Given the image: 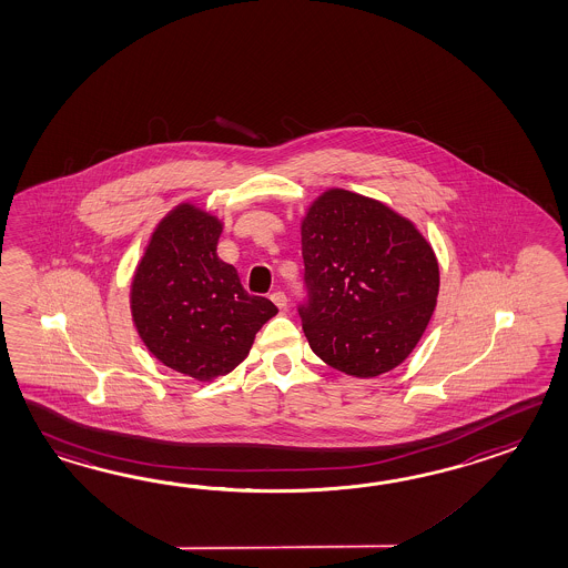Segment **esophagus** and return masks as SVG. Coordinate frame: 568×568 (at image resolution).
Wrapping results in <instances>:
<instances>
[{
    "instance_id": "obj_1",
    "label": "esophagus",
    "mask_w": 568,
    "mask_h": 568,
    "mask_svg": "<svg viewBox=\"0 0 568 568\" xmlns=\"http://www.w3.org/2000/svg\"><path fill=\"white\" fill-rule=\"evenodd\" d=\"M270 298H272V303L276 304L280 311H282V308H286V304H288V298H286V294H284V292H274Z\"/></svg>"
}]
</instances>
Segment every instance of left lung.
Listing matches in <instances>:
<instances>
[{
	"label": "left lung",
	"instance_id": "8db88e82",
	"mask_svg": "<svg viewBox=\"0 0 568 568\" xmlns=\"http://www.w3.org/2000/svg\"><path fill=\"white\" fill-rule=\"evenodd\" d=\"M311 349L331 368L374 378L403 364L434 315L436 251L381 200L329 187L301 223Z\"/></svg>",
	"mask_w": 568,
	"mask_h": 568
}]
</instances>
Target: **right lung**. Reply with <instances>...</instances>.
<instances>
[{
  "label": "right lung",
  "mask_w": 568,
  "mask_h": 568,
  "mask_svg": "<svg viewBox=\"0 0 568 568\" xmlns=\"http://www.w3.org/2000/svg\"><path fill=\"white\" fill-rule=\"evenodd\" d=\"M223 221L180 202L153 229L131 282V315L146 349L200 383L250 356L255 333L277 313L243 291L237 270L216 255Z\"/></svg>",
  "instance_id": "obj_1"
}]
</instances>
